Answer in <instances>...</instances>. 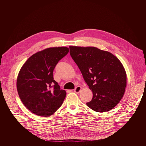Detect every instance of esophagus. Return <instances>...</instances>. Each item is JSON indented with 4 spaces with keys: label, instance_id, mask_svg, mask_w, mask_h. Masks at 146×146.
I'll return each mask as SVG.
<instances>
[{
    "label": "esophagus",
    "instance_id": "34e87169",
    "mask_svg": "<svg viewBox=\"0 0 146 146\" xmlns=\"http://www.w3.org/2000/svg\"><path fill=\"white\" fill-rule=\"evenodd\" d=\"M81 87H80V86H77L74 90V92H76V93H79L80 91H81Z\"/></svg>",
    "mask_w": 146,
    "mask_h": 146
}]
</instances>
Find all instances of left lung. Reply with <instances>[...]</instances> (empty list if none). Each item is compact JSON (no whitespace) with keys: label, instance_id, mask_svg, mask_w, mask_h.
Wrapping results in <instances>:
<instances>
[{"label":"left lung","instance_id":"obj_1","mask_svg":"<svg viewBox=\"0 0 146 146\" xmlns=\"http://www.w3.org/2000/svg\"><path fill=\"white\" fill-rule=\"evenodd\" d=\"M70 54L90 89L92 100L87 105L100 113L113 109L122 99L127 74L119 60L111 53L94 47L70 46Z\"/></svg>","mask_w":146,"mask_h":146}]
</instances>
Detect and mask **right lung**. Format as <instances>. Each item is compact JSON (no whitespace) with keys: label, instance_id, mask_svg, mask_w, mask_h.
I'll use <instances>...</instances> for the list:
<instances>
[{"label":"right lung","instance_id":"add662e5","mask_svg":"<svg viewBox=\"0 0 146 146\" xmlns=\"http://www.w3.org/2000/svg\"><path fill=\"white\" fill-rule=\"evenodd\" d=\"M69 52L67 47H52L32 55L21 69L17 88L24 106L39 116L54 114L62 105L66 91L54 80L53 71L58 62Z\"/></svg>","mask_w":146,"mask_h":146}]
</instances>
